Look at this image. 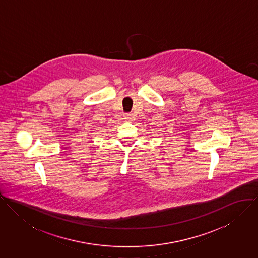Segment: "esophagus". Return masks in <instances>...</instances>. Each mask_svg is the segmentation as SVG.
<instances>
[{"instance_id": "34e87169", "label": "esophagus", "mask_w": 258, "mask_h": 258, "mask_svg": "<svg viewBox=\"0 0 258 258\" xmlns=\"http://www.w3.org/2000/svg\"><path fill=\"white\" fill-rule=\"evenodd\" d=\"M123 118L126 119V120H132V119H134V115L133 114H125L123 115Z\"/></svg>"}]
</instances>
